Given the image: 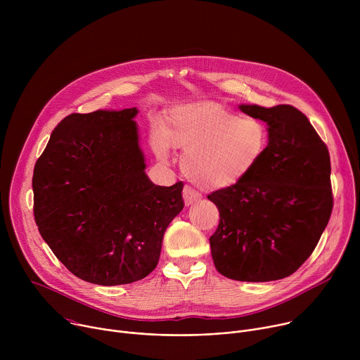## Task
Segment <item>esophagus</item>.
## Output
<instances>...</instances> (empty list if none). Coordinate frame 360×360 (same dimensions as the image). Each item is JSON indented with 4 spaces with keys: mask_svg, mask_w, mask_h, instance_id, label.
Wrapping results in <instances>:
<instances>
[{
    "mask_svg": "<svg viewBox=\"0 0 360 360\" xmlns=\"http://www.w3.org/2000/svg\"><path fill=\"white\" fill-rule=\"evenodd\" d=\"M182 196H184V200H185L186 207H189V205L196 203L198 200H200V193L196 192L195 189H192L191 186H185V188H184Z\"/></svg>",
    "mask_w": 360,
    "mask_h": 360,
    "instance_id": "34e87169",
    "label": "esophagus"
}]
</instances>
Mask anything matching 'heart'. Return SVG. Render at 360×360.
Here are the masks:
<instances>
[{
	"instance_id": "obj_1",
	"label": "heart",
	"mask_w": 360,
	"mask_h": 360,
	"mask_svg": "<svg viewBox=\"0 0 360 360\" xmlns=\"http://www.w3.org/2000/svg\"><path fill=\"white\" fill-rule=\"evenodd\" d=\"M268 141V128L261 120L202 101L171 110L164 131L153 132L152 148L160 161L169 160L174 146L184 149L181 165L188 179L203 189L219 191L250 175Z\"/></svg>"
}]
</instances>
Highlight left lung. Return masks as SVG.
I'll return each mask as SVG.
<instances>
[{"mask_svg":"<svg viewBox=\"0 0 360 360\" xmlns=\"http://www.w3.org/2000/svg\"><path fill=\"white\" fill-rule=\"evenodd\" d=\"M239 110L266 122L269 141L249 176L208 195L221 217L210 238L212 259L218 272L233 281H278L309 258L329 222V150L292 105Z\"/></svg>","mask_w":360,"mask_h":360,"instance_id":"left-lung-1","label":"left lung"}]
</instances>
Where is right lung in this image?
<instances>
[{
	"mask_svg": "<svg viewBox=\"0 0 360 360\" xmlns=\"http://www.w3.org/2000/svg\"><path fill=\"white\" fill-rule=\"evenodd\" d=\"M136 108L65 117L34 176V217L46 245L82 281L132 283L157 268L164 233L184 210L182 182L152 184Z\"/></svg>",
	"mask_w": 360,
	"mask_h": 360,
	"instance_id": "right-lung-1",
	"label": "right lung"
}]
</instances>
